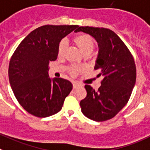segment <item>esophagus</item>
<instances>
[{
	"instance_id": "34e87169",
	"label": "esophagus",
	"mask_w": 150,
	"mask_h": 150,
	"mask_svg": "<svg viewBox=\"0 0 150 150\" xmlns=\"http://www.w3.org/2000/svg\"><path fill=\"white\" fill-rule=\"evenodd\" d=\"M72 85H73V89H76L77 87H78L80 85L78 84V83H76V82H74L73 83H72Z\"/></svg>"
}]
</instances>
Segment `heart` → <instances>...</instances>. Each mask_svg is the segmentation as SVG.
Here are the masks:
<instances>
[{"mask_svg": "<svg viewBox=\"0 0 150 150\" xmlns=\"http://www.w3.org/2000/svg\"><path fill=\"white\" fill-rule=\"evenodd\" d=\"M73 42L84 54H90L93 50L94 41L89 35H78L73 39ZM66 48H67V42L65 40H61L57 48V53L59 56H62L64 54ZM81 70V68L73 66L70 68V73L75 75L80 72Z\"/></svg>", "mask_w": 150, "mask_h": 150, "instance_id": "obj_1", "label": "heart"}]
</instances>
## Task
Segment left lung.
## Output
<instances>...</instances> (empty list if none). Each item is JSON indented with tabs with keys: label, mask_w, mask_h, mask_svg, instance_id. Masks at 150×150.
Returning a JSON list of instances; mask_svg holds the SVG:
<instances>
[{
	"label": "left lung",
	"mask_w": 150,
	"mask_h": 150,
	"mask_svg": "<svg viewBox=\"0 0 150 150\" xmlns=\"http://www.w3.org/2000/svg\"><path fill=\"white\" fill-rule=\"evenodd\" d=\"M82 31L96 40L98 46L96 70L102 76L97 91L85 85L87 96L81 101L85 117L96 122L115 117L127 104L136 81V67L132 54L121 39L111 30L93 27H79Z\"/></svg>",
	"instance_id": "left-lung-1"
}]
</instances>
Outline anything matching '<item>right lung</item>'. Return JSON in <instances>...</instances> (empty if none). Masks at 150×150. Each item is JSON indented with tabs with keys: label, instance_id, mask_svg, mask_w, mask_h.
<instances>
[{
	"label": "right lung",
	"instance_id": "obj_1",
	"mask_svg": "<svg viewBox=\"0 0 150 150\" xmlns=\"http://www.w3.org/2000/svg\"><path fill=\"white\" fill-rule=\"evenodd\" d=\"M78 25H44L29 33L20 43L9 65V80L16 99L25 110L47 117L61 110L72 83L52 79L48 64L57 57L60 42Z\"/></svg>",
	"mask_w": 150,
	"mask_h": 150
}]
</instances>
